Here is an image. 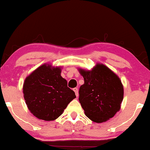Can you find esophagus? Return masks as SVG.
<instances>
[{
  "label": "esophagus",
  "instance_id": "esophagus-1",
  "mask_svg": "<svg viewBox=\"0 0 150 150\" xmlns=\"http://www.w3.org/2000/svg\"><path fill=\"white\" fill-rule=\"evenodd\" d=\"M73 90L74 91L76 97H79V89H78V88H74Z\"/></svg>",
  "mask_w": 150,
  "mask_h": 150
}]
</instances>
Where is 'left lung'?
Here are the masks:
<instances>
[{
  "mask_svg": "<svg viewBox=\"0 0 150 150\" xmlns=\"http://www.w3.org/2000/svg\"><path fill=\"white\" fill-rule=\"evenodd\" d=\"M85 83L79 89V102L85 115L96 123L112 118L121 108L124 87L117 75L102 63L91 70L79 68Z\"/></svg>",
  "mask_w": 150,
  "mask_h": 150,
  "instance_id": "left-lung-1",
  "label": "left lung"
}]
</instances>
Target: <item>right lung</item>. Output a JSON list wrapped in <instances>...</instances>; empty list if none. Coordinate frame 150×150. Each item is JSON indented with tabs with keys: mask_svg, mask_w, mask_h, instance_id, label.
Listing matches in <instances>:
<instances>
[{
	"mask_svg": "<svg viewBox=\"0 0 150 150\" xmlns=\"http://www.w3.org/2000/svg\"><path fill=\"white\" fill-rule=\"evenodd\" d=\"M62 67L44 63L30 74L23 84L24 98L30 112L37 118L53 121L76 98L61 76Z\"/></svg>",
	"mask_w": 150,
	"mask_h": 150,
	"instance_id": "obj_1",
	"label": "right lung"
}]
</instances>
